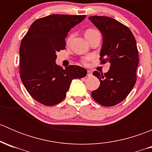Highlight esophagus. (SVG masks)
Here are the masks:
<instances>
[{"instance_id": "34e87169", "label": "esophagus", "mask_w": 152, "mask_h": 152, "mask_svg": "<svg viewBox=\"0 0 152 152\" xmlns=\"http://www.w3.org/2000/svg\"><path fill=\"white\" fill-rule=\"evenodd\" d=\"M92 74H93V73H92V72L90 71V70H87V76H91Z\"/></svg>"}]
</instances>
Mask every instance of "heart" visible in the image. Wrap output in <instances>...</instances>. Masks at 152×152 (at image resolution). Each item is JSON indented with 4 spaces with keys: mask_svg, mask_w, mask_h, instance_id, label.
<instances>
[{
    "mask_svg": "<svg viewBox=\"0 0 152 152\" xmlns=\"http://www.w3.org/2000/svg\"><path fill=\"white\" fill-rule=\"evenodd\" d=\"M99 31L96 30V29H93V28H90L87 29V31H85V37H88L92 36V35L95 34L96 33H99ZM70 39V37L68 38L67 41H69ZM91 59V56H87V57H85L84 59H82V62L84 64V65H87L88 64L89 61Z\"/></svg>",
    "mask_w": 152,
    "mask_h": 152,
    "instance_id": "obj_1",
    "label": "heart"
}]
</instances>
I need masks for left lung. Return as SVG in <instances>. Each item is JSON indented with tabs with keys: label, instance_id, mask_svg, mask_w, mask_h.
<instances>
[{
	"label": "left lung",
	"instance_id": "8db88e82",
	"mask_svg": "<svg viewBox=\"0 0 152 152\" xmlns=\"http://www.w3.org/2000/svg\"><path fill=\"white\" fill-rule=\"evenodd\" d=\"M89 19L103 36L102 64L110 63L107 73L93 72V76L100 80V86L91 96L101 105L112 107L124 101L135 85L139 62L137 43L130 29L116 20L104 16H91Z\"/></svg>",
	"mask_w": 152,
	"mask_h": 152
}]
</instances>
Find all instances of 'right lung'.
<instances>
[{"mask_svg": "<svg viewBox=\"0 0 152 152\" xmlns=\"http://www.w3.org/2000/svg\"><path fill=\"white\" fill-rule=\"evenodd\" d=\"M86 15H51L36 20L21 40L20 76L34 99L46 106L57 104L66 96L70 82L87 70L78 65L63 69L55 63L56 53L65 48V38Z\"/></svg>", "mask_w": 152, "mask_h": 152, "instance_id": "obj_1", "label": "right lung"}]
</instances>
